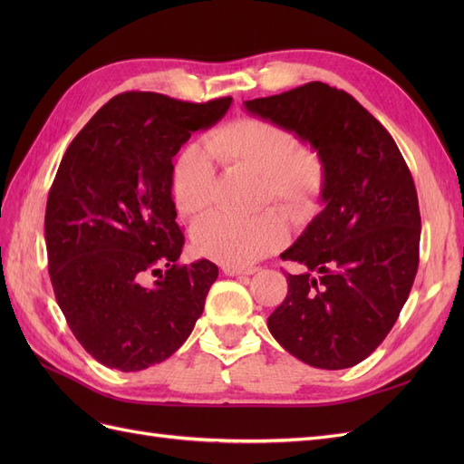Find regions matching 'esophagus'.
I'll return each mask as SVG.
<instances>
[{
    "instance_id": "1",
    "label": "esophagus",
    "mask_w": 464,
    "mask_h": 464,
    "mask_svg": "<svg viewBox=\"0 0 464 464\" xmlns=\"http://www.w3.org/2000/svg\"><path fill=\"white\" fill-rule=\"evenodd\" d=\"M222 271L227 273L228 276H244V275H254L259 269H257V266H228V265H224Z\"/></svg>"
}]
</instances>
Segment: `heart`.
<instances>
[{
    "instance_id": "b5f03b06",
    "label": "heart",
    "mask_w": 464,
    "mask_h": 464,
    "mask_svg": "<svg viewBox=\"0 0 464 464\" xmlns=\"http://www.w3.org/2000/svg\"><path fill=\"white\" fill-rule=\"evenodd\" d=\"M201 147L181 150L172 166V199L186 218L203 215L215 198V166L240 168L261 178L263 199L292 218L307 220L321 208L327 191V162L310 143H298L285 125L259 118H237L208 131ZM288 237L276 213L254 218L208 215L195 224L198 254L228 266H246L273 254Z\"/></svg>"
}]
</instances>
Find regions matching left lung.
Segmentation results:
<instances>
[{
  "label": "left lung",
  "mask_w": 464,
  "mask_h": 464,
  "mask_svg": "<svg viewBox=\"0 0 464 464\" xmlns=\"http://www.w3.org/2000/svg\"><path fill=\"white\" fill-rule=\"evenodd\" d=\"M244 106L317 147L329 172L325 208L280 254L302 273H288L266 327L314 368H353L383 343L414 283L422 224L412 174L383 125L325 82Z\"/></svg>",
  "instance_id": "left-lung-1"
}]
</instances>
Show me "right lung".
<instances>
[{"label": "right lung", "instance_id": "right-lung-1", "mask_svg": "<svg viewBox=\"0 0 464 464\" xmlns=\"http://www.w3.org/2000/svg\"><path fill=\"white\" fill-rule=\"evenodd\" d=\"M230 104V96L195 104L123 92L63 154L44 218L50 280L75 339L108 368L164 362L203 314L218 266L178 263L186 237L172 201V159Z\"/></svg>", "mask_w": 464, "mask_h": 464}]
</instances>
